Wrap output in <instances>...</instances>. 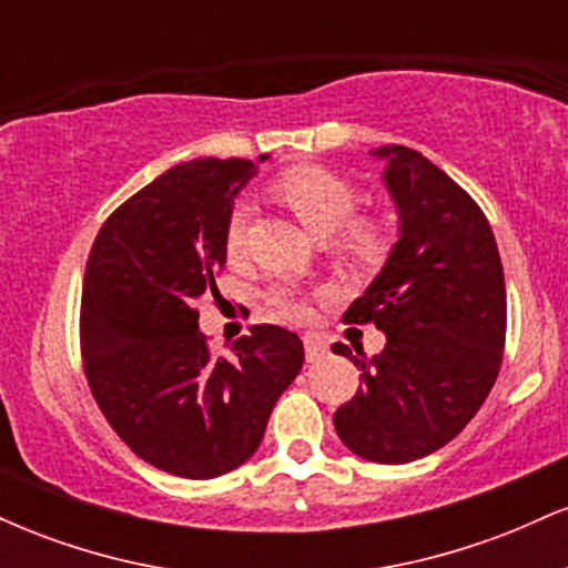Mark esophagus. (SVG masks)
<instances>
[{"mask_svg":"<svg viewBox=\"0 0 568 568\" xmlns=\"http://www.w3.org/2000/svg\"><path fill=\"white\" fill-rule=\"evenodd\" d=\"M304 355H306V363L323 361V357L328 355V344H325V338L317 334H306L304 336Z\"/></svg>","mask_w":568,"mask_h":568,"instance_id":"esophagus-1","label":"esophagus"}]
</instances>
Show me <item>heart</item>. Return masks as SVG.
Segmentation results:
<instances>
[{
	"label": "heart",
	"instance_id": "heart-1",
	"mask_svg": "<svg viewBox=\"0 0 568 568\" xmlns=\"http://www.w3.org/2000/svg\"><path fill=\"white\" fill-rule=\"evenodd\" d=\"M272 192L317 237H328L336 232V253L352 266L374 270L389 253V245H393L389 226L376 216H355L361 207V192L344 175L321 165H298L280 173L272 181ZM247 224H251L247 202L237 200L226 213L224 224V247L230 256H240L245 251ZM264 302L272 312L288 321L306 315V296L288 283L270 285Z\"/></svg>",
	"mask_w": 568,
	"mask_h": 568
}]
</instances>
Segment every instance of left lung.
<instances>
[{"label":"left lung","instance_id":"left-lung-1","mask_svg":"<svg viewBox=\"0 0 568 568\" xmlns=\"http://www.w3.org/2000/svg\"><path fill=\"white\" fill-rule=\"evenodd\" d=\"M374 154L387 160L400 240L344 323H374L387 344L371 361L334 344L361 368L334 427L352 454L406 465L454 440L491 393L507 334L505 272L486 213L454 179L416 149Z\"/></svg>","mask_w":568,"mask_h":568}]
</instances>
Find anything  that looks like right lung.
I'll list each match as a JSON object with an SVG mask.
<instances>
[{"label":"right lung","instance_id":"1","mask_svg":"<svg viewBox=\"0 0 568 568\" xmlns=\"http://www.w3.org/2000/svg\"><path fill=\"white\" fill-rule=\"evenodd\" d=\"M253 173L237 158L181 162L103 221L84 266L90 393L130 452L179 478H219L251 459L304 363L302 338L280 325H253L232 357L200 334L194 304L219 291L226 213Z\"/></svg>","mask_w":568,"mask_h":568}]
</instances>
